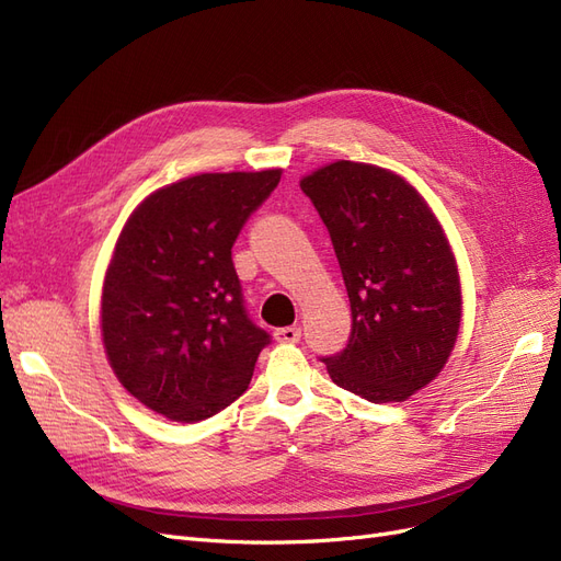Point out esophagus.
I'll return each mask as SVG.
<instances>
[{
  "label": "esophagus",
  "instance_id": "34e87169",
  "mask_svg": "<svg viewBox=\"0 0 561 561\" xmlns=\"http://www.w3.org/2000/svg\"><path fill=\"white\" fill-rule=\"evenodd\" d=\"M299 339H301V330L295 325L276 330V342H280V344H297Z\"/></svg>",
  "mask_w": 561,
  "mask_h": 561
}]
</instances>
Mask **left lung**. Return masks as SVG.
Segmentation results:
<instances>
[{"instance_id":"left-lung-1","label":"left lung","mask_w":561,"mask_h":561,"mask_svg":"<svg viewBox=\"0 0 561 561\" xmlns=\"http://www.w3.org/2000/svg\"><path fill=\"white\" fill-rule=\"evenodd\" d=\"M325 222L351 301L336 386L402 402L445 367L461 325V285L443 227L414 186L377 165L336 161L299 182Z\"/></svg>"}]
</instances>
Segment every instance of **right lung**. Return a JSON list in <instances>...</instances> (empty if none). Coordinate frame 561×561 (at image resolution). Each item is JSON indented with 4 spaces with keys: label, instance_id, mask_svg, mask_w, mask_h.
Listing matches in <instances>:
<instances>
[{
    "label": "right lung",
    "instance_id": "1",
    "mask_svg": "<svg viewBox=\"0 0 561 561\" xmlns=\"http://www.w3.org/2000/svg\"><path fill=\"white\" fill-rule=\"evenodd\" d=\"M280 171L203 173L147 196L114 250L103 342L130 396L194 423L248 388L271 334L254 325L231 262L241 229Z\"/></svg>",
    "mask_w": 561,
    "mask_h": 561
}]
</instances>
